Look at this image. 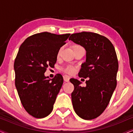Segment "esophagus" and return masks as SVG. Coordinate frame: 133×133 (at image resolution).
<instances>
[{
	"instance_id": "obj_1",
	"label": "esophagus",
	"mask_w": 133,
	"mask_h": 133,
	"mask_svg": "<svg viewBox=\"0 0 133 133\" xmlns=\"http://www.w3.org/2000/svg\"><path fill=\"white\" fill-rule=\"evenodd\" d=\"M70 77L68 75H64L63 76V80L65 82H69L70 81Z\"/></svg>"
}]
</instances>
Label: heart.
Segmentation results:
<instances>
[{
  "label": "heart",
  "instance_id": "b5f03b06",
  "mask_svg": "<svg viewBox=\"0 0 133 133\" xmlns=\"http://www.w3.org/2000/svg\"><path fill=\"white\" fill-rule=\"evenodd\" d=\"M77 46H76L75 47H77ZM61 51H62V48H60V50H59V52H58V55H59L60 53H61ZM64 71L65 72H68V73H69V74H72V73H73V72H74V71H75V68H74L73 66H70H70H67L66 68L64 69Z\"/></svg>",
  "mask_w": 133,
  "mask_h": 133
}]
</instances>
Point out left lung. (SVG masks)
<instances>
[{"mask_svg": "<svg viewBox=\"0 0 133 133\" xmlns=\"http://www.w3.org/2000/svg\"><path fill=\"white\" fill-rule=\"evenodd\" d=\"M69 40L86 50V61L79 76L89 78L85 87L77 79L70 80L74 86L72 106L82 119H94L106 109L117 85L119 64L115 49L107 37L91 32L72 34Z\"/></svg>", "mask_w": 133, "mask_h": 133, "instance_id": "8db88e82", "label": "left lung"}]
</instances>
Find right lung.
I'll return each instance as SVG.
<instances>
[{
    "instance_id": "right-lung-1",
    "label": "right lung",
    "mask_w": 133,
    "mask_h": 133,
    "mask_svg": "<svg viewBox=\"0 0 133 133\" xmlns=\"http://www.w3.org/2000/svg\"><path fill=\"white\" fill-rule=\"evenodd\" d=\"M70 35L37 33L27 38L19 49L14 64L15 85L23 107L34 117H45L52 111L63 79L57 74L50 79L44 73L55 64Z\"/></svg>"
}]
</instances>
